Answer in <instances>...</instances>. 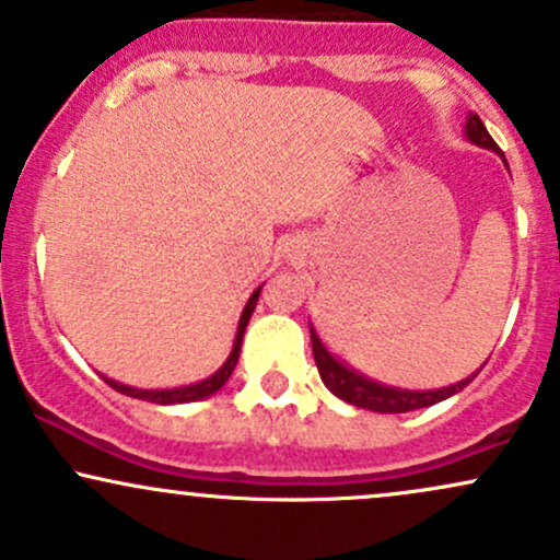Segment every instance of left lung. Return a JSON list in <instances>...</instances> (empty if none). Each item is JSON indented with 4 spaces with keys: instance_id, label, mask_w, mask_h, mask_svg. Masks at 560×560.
<instances>
[{
    "instance_id": "obj_1",
    "label": "left lung",
    "mask_w": 560,
    "mask_h": 560,
    "mask_svg": "<svg viewBox=\"0 0 560 560\" xmlns=\"http://www.w3.org/2000/svg\"><path fill=\"white\" fill-rule=\"evenodd\" d=\"M466 137L474 141V144L487 147V150L500 152V147L494 144V139L490 137L485 124H481L479 115H471L466 124ZM311 342H313V358H316L318 374L324 378V384L329 387L339 400L358 405V408H369L376 410V413H408V410L416 408H429V405L445 400V397L455 395L466 387L471 378H464V382L453 384V387H442V389H432V392H410V389H395V387H384V384L371 382L355 371L345 369L342 363L334 361L324 345H320L318 334L311 329Z\"/></svg>"
}]
</instances>
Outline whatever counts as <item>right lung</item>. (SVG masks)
Returning a JSON list of instances; mask_svg holds the SVG:
<instances>
[{
	"label": "right lung",
	"mask_w": 560,
	"mask_h": 560,
	"mask_svg": "<svg viewBox=\"0 0 560 560\" xmlns=\"http://www.w3.org/2000/svg\"><path fill=\"white\" fill-rule=\"evenodd\" d=\"M258 294L260 289H255L253 298H249L247 305H244L242 311V318H240V329H236V339H234V350H231L229 361L221 365V369L215 371L213 376L205 378V382L199 384H191V387H178V389H137V387H126V384H118L113 382V378L102 376L107 384L115 392H120V395H128V397H137V400H150V402H160V405H173V402H191V400H202V397L213 395L223 387V384L229 382L231 371H234L236 361H240V350H242V337H244V329H247V320L253 316L255 311V302H258Z\"/></svg>",
	"instance_id": "right-lung-1"
}]
</instances>
